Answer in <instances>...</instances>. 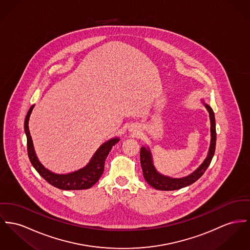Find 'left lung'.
I'll return each instance as SVG.
<instances>
[{
	"mask_svg": "<svg viewBox=\"0 0 250 250\" xmlns=\"http://www.w3.org/2000/svg\"><path fill=\"white\" fill-rule=\"evenodd\" d=\"M204 103V102H203ZM205 107L208 111L209 118H210V133H211V139H210V146L207 158L204 160V162L200 165L199 167L194 170L192 173H190L188 176H185L182 178H171L168 176H165L163 174H160L153 166L151 152L149 148L142 147L140 150V163L143 171V176L147 183L150 185L152 188L159 189V190H175L179 189L185 187H188L195 181H197L200 177L204 174V172L207 170L208 167L209 166L212 157L215 152V146H216V125H215V117L213 110L210 106L208 104H205Z\"/></svg>",
	"mask_w": 250,
	"mask_h": 250,
	"instance_id": "obj_1",
	"label": "left lung"
}]
</instances>
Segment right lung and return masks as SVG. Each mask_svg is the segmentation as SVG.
I'll list each match as a JSON object with an SVG mask.
<instances>
[{"mask_svg": "<svg viewBox=\"0 0 250 250\" xmlns=\"http://www.w3.org/2000/svg\"><path fill=\"white\" fill-rule=\"evenodd\" d=\"M33 106L30 107L29 111L24 120V131L27 138V152L28 157L30 159L31 164L33 165L35 169L40 173L43 179H45L48 183L64 190H78V189H86L90 188L92 186L99 181L100 176L104 170V163L107 158L109 152L114 145H116L119 141L118 137L112 138L107 142L103 143L98 150L95 152L90 162L81 169L76 171L66 173V174H58L54 173L47 168H45L39 161L35 150H34L33 142L28 128V121L33 110Z\"/></svg>", "mask_w": 250, "mask_h": 250, "instance_id": "obj_1", "label": "right lung"}]
</instances>
